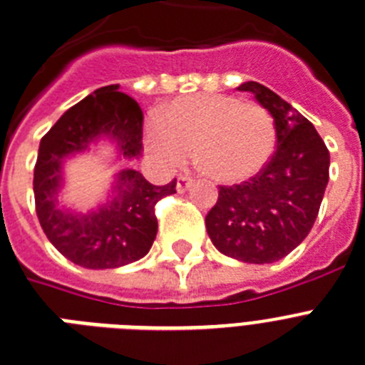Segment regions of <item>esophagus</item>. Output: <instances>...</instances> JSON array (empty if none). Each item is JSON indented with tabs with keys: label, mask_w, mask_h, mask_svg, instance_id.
I'll use <instances>...</instances> for the list:
<instances>
[{
	"label": "esophagus",
	"mask_w": 365,
	"mask_h": 365,
	"mask_svg": "<svg viewBox=\"0 0 365 365\" xmlns=\"http://www.w3.org/2000/svg\"><path fill=\"white\" fill-rule=\"evenodd\" d=\"M190 186H192V179H190L188 175H180V177H177V192H179V194H182V192H186V190L190 188Z\"/></svg>",
	"instance_id": "34e87169"
}]
</instances>
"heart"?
Returning <instances> with one entry per match:
<instances>
[{
	"instance_id": "obj_1",
	"label": "heart",
	"mask_w": 365,
	"mask_h": 365,
	"mask_svg": "<svg viewBox=\"0 0 365 365\" xmlns=\"http://www.w3.org/2000/svg\"><path fill=\"white\" fill-rule=\"evenodd\" d=\"M145 142L162 164L180 166L194 149L197 168L223 185L257 177L277 148L272 114L229 93H192L157 110Z\"/></svg>"
}]
</instances>
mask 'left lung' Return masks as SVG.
<instances>
[{"label": "left lung", "mask_w": 365, "mask_h": 365, "mask_svg": "<svg viewBox=\"0 0 365 365\" xmlns=\"http://www.w3.org/2000/svg\"><path fill=\"white\" fill-rule=\"evenodd\" d=\"M238 90L253 93L272 114L277 151L249 182L220 186L205 223L214 247L225 257L272 264L292 253L312 229L329 182L331 155L316 127L273 90L255 81Z\"/></svg>", "instance_id": "left-lung-1"}]
</instances>
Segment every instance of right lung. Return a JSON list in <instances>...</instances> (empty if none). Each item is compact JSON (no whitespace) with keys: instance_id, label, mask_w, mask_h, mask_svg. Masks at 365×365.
<instances>
[{"instance_id":"obj_1","label":"right lung","mask_w":365,"mask_h":365,"mask_svg":"<svg viewBox=\"0 0 365 365\" xmlns=\"http://www.w3.org/2000/svg\"><path fill=\"white\" fill-rule=\"evenodd\" d=\"M120 86L98 88L66 110L40 140L34 166L36 216L48 240L68 260L88 269H110L136 262L157 238L155 205L175 194L177 180L155 186L136 170H120L107 195L86 212L68 207L61 197L64 164L90 153L99 142L116 151V160L142 155V108Z\"/></svg>"}]
</instances>
